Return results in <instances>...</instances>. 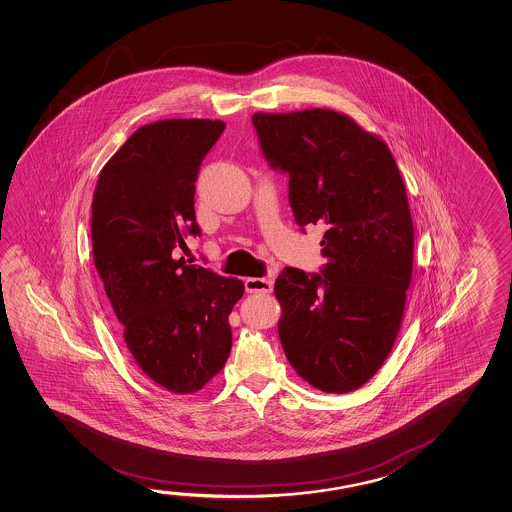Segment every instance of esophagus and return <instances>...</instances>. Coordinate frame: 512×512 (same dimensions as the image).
I'll return each mask as SVG.
<instances>
[{"mask_svg":"<svg viewBox=\"0 0 512 512\" xmlns=\"http://www.w3.org/2000/svg\"><path fill=\"white\" fill-rule=\"evenodd\" d=\"M244 287H246V291H248V293L268 294L273 291V278H246Z\"/></svg>","mask_w":512,"mask_h":512,"instance_id":"1","label":"esophagus"}]
</instances>
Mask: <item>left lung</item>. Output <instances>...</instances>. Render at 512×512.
Instances as JSON below:
<instances>
[{
	"label": "left lung",
	"mask_w": 512,
	"mask_h": 512,
	"mask_svg": "<svg viewBox=\"0 0 512 512\" xmlns=\"http://www.w3.org/2000/svg\"><path fill=\"white\" fill-rule=\"evenodd\" d=\"M269 166L289 175L298 227L325 228L321 273L284 268L278 336L323 393L366 384L393 350L411 285L414 227L393 153L336 110L252 116Z\"/></svg>",
	"instance_id": "left-lung-1"
}]
</instances>
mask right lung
Masks as SVG:
<instances>
[{"instance_id": "add662e5", "label": "right lung", "mask_w": 512, "mask_h": 512, "mask_svg": "<svg viewBox=\"0 0 512 512\" xmlns=\"http://www.w3.org/2000/svg\"><path fill=\"white\" fill-rule=\"evenodd\" d=\"M225 130L212 119L144 125L103 166L94 189V266L144 375L176 394L194 393L225 366L228 316L243 280L175 259L194 214L200 166Z\"/></svg>"}]
</instances>
